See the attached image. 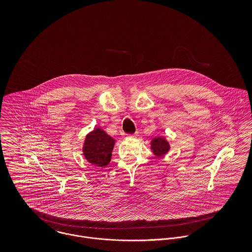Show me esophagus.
I'll return each instance as SVG.
<instances>
[{
  "label": "esophagus",
  "instance_id": "esophagus-1",
  "mask_svg": "<svg viewBox=\"0 0 252 252\" xmlns=\"http://www.w3.org/2000/svg\"><path fill=\"white\" fill-rule=\"evenodd\" d=\"M139 136V133L136 132L135 134H132V135H128V138H138Z\"/></svg>",
  "mask_w": 252,
  "mask_h": 252
}]
</instances>
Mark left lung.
<instances>
[{
  "label": "left lung",
  "mask_w": 252,
  "mask_h": 252,
  "mask_svg": "<svg viewBox=\"0 0 252 252\" xmlns=\"http://www.w3.org/2000/svg\"><path fill=\"white\" fill-rule=\"evenodd\" d=\"M170 148V144L164 136L155 137L150 142V149L152 150V153L157 157H162L167 154Z\"/></svg>",
  "instance_id": "left-lung-1"
}]
</instances>
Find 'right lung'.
I'll return each mask as SVG.
<instances>
[{
	"instance_id": "obj_1",
	"label": "right lung",
	"mask_w": 252,
	"mask_h": 252,
	"mask_svg": "<svg viewBox=\"0 0 252 252\" xmlns=\"http://www.w3.org/2000/svg\"><path fill=\"white\" fill-rule=\"evenodd\" d=\"M115 140L101 128H95L88 133L82 146L84 158L94 166L106 167L111 159Z\"/></svg>"
}]
</instances>
